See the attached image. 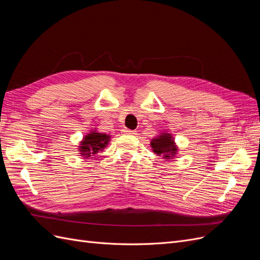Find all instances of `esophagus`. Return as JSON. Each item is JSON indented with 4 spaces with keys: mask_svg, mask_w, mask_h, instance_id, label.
<instances>
[{
    "mask_svg": "<svg viewBox=\"0 0 260 260\" xmlns=\"http://www.w3.org/2000/svg\"><path fill=\"white\" fill-rule=\"evenodd\" d=\"M123 133L124 134H127V135H135L136 131H131V129H127V128H124Z\"/></svg>",
    "mask_w": 260,
    "mask_h": 260,
    "instance_id": "obj_1",
    "label": "esophagus"
}]
</instances>
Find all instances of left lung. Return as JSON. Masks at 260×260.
<instances>
[{"label":"left lung","mask_w":260,"mask_h":260,"mask_svg":"<svg viewBox=\"0 0 260 260\" xmlns=\"http://www.w3.org/2000/svg\"><path fill=\"white\" fill-rule=\"evenodd\" d=\"M150 147L152 148V151L156 155L162 156L164 160L171 161L178 153V147L176 145L173 135L166 132H162L156 137L152 138L150 141Z\"/></svg>","instance_id":"obj_1"}]
</instances>
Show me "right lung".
<instances>
[{
	"instance_id": "1",
	"label": "right lung",
	"mask_w": 260,
	"mask_h": 260,
	"mask_svg": "<svg viewBox=\"0 0 260 260\" xmlns=\"http://www.w3.org/2000/svg\"><path fill=\"white\" fill-rule=\"evenodd\" d=\"M111 136L106 133H100L96 128L88 132L83 137L79 145V152L83 158H87L97 154L109 145Z\"/></svg>"
}]
</instances>
